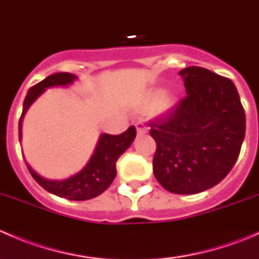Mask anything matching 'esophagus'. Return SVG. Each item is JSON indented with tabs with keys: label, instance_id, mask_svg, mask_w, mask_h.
<instances>
[{
	"label": "esophagus",
	"instance_id": "34e87169",
	"mask_svg": "<svg viewBox=\"0 0 259 259\" xmlns=\"http://www.w3.org/2000/svg\"><path fill=\"white\" fill-rule=\"evenodd\" d=\"M135 126H137V133L139 135H142V134H145L146 132H148V127L145 126L144 124H143V122H138L137 125H135Z\"/></svg>",
	"mask_w": 259,
	"mask_h": 259
}]
</instances>
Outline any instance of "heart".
I'll use <instances>...</instances> for the list:
<instances>
[{"label": "heart", "instance_id": "heart-1", "mask_svg": "<svg viewBox=\"0 0 259 259\" xmlns=\"http://www.w3.org/2000/svg\"><path fill=\"white\" fill-rule=\"evenodd\" d=\"M166 91L164 89H156V90L151 91L150 95L148 98V105L150 108H156V106L161 105V108L166 109L174 104V99L171 96H165Z\"/></svg>", "mask_w": 259, "mask_h": 259}]
</instances>
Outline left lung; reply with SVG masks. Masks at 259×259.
Returning a JSON list of instances; mask_svg holds the SVG:
<instances>
[{
  "instance_id": "8db88e82",
  "label": "left lung",
  "mask_w": 259,
  "mask_h": 259,
  "mask_svg": "<svg viewBox=\"0 0 259 259\" xmlns=\"http://www.w3.org/2000/svg\"><path fill=\"white\" fill-rule=\"evenodd\" d=\"M187 96L150 122L153 171L174 194H197L222 182L238 159L245 114L232 80L199 66L179 71Z\"/></svg>"
}]
</instances>
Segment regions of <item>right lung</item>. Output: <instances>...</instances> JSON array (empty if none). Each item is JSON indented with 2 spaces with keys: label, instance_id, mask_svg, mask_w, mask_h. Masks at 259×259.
Returning <instances> with one entry per match:
<instances>
[{
  "label": "right lung",
  "instance_id": "1",
  "mask_svg": "<svg viewBox=\"0 0 259 259\" xmlns=\"http://www.w3.org/2000/svg\"><path fill=\"white\" fill-rule=\"evenodd\" d=\"M77 80V76L70 72H57L50 75L45 80L32 86L27 91L23 101L22 115L18 122V138L22 139V121L25 114L30 106L42 95L46 89L50 88H67ZM137 137L135 126H130L126 132L120 135L101 134L94 154L89 159L88 164L79 173L66 179H48L36 173L26 161L28 170L33 179L51 194L69 200H88L95 198L105 192L116 177V161L122 153L132 145Z\"/></svg>",
  "mask_w": 259,
  "mask_h": 259
}]
</instances>
